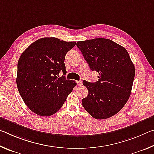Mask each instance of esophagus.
Listing matches in <instances>:
<instances>
[{
  "instance_id": "1",
  "label": "esophagus",
  "mask_w": 154,
  "mask_h": 154,
  "mask_svg": "<svg viewBox=\"0 0 154 154\" xmlns=\"http://www.w3.org/2000/svg\"><path fill=\"white\" fill-rule=\"evenodd\" d=\"M77 85H79V86H81V85H82V82H81V81H77Z\"/></svg>"
}]
</instances>
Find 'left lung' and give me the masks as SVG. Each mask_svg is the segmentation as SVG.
<instances>
[{"label":"left lung","mask_w":154,"mask_h":154,"mask_svg":"<svg viewBox=\"0 0 154 154\" xmlns=\"http://www.w3.org/2000/svg\"><path fill=\"white\" fill-rule=\"evenodd\" d=\"M77 48L98 81H83L88 95L82 99L84 109L97 119L111 118L124 107L131 93L135 69L124 47L107 38L77 42Z\"/></svg>","instance_id":"8db88e82"}]
</instances>
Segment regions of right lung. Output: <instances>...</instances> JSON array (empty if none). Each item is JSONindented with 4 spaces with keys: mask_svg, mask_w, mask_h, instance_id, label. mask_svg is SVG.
<instances>
[{
    "mask_svg": "<svg viewBox=\"0 0 154 154\" xmlns=\"http://www.w3.org/2000/svg\"><path fill=\"white\" fill-rule=\"evenodd\" d=\"M55 37H45L31 44L17 62L16 83L26 105L41 116L56 113L77 85L59 73H66L65 56L75 45Z\"/></svg>",
    "mask_w": 154,
    "mask_h": 154,
    "instance_id": "right-lung-1",
    "label": "right lung"
}]
</instances>
